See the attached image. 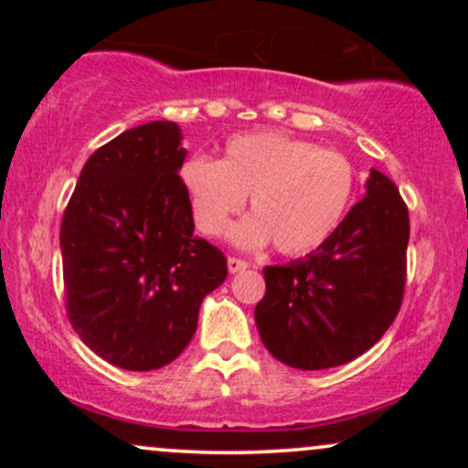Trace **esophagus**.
<instances>
[{
  "instance_id": "esophagus-1",
  "label": "esophagus",
  "mask_w": 468,
  "mask_h": 468,
  "mask_svg": "<svg viewBox=\"0 0 468 468\" xmlns=\"http://www.w3.org/2000/svg\"><path fill=\"white\" fill-rule=\"evenodd\" d=\"M249 268V261L239 260V257H229V272H239Z\"/></svg>"
}]
</instances>
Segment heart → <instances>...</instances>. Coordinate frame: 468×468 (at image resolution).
I'll use <instances>...</instances> for the list:
<instances>
[{
  "label": "heart",
  "instance_id": "heart-1",
  "mask_svg": "<svg viewBox=\"0 0 468 468\" xmlns=\"http://www.w3.org/2000/svg\"><path fill=\"white\" fill-rule=\"evenodd\" d=\"M180 186L200 233L216 238L244 208L255 216L233 230L241 246L275 241L283 255H303L330 238L356 189V169L343 154L283 132L230 138L222 160L191 155Z\"/></svg>",
  "mask_w": 468,
  "mask_h": 468
}]
</instances>
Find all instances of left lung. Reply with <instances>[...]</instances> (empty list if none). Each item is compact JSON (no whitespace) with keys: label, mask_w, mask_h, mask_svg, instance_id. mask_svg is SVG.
<instances>
[{"label":"left lung","mask_w":468,"mask_h":468,"mask_svg":"<svg viewBox=\"0 0 468 468\" xmlns=\"http://www.w3.org/2000/svg\"><path fill=\"white\" fill-rule=\"evenodd\" d=\"M407 244V204L394 182L372 169L367 196L319 249L264 268L255 324L266 350L297 369L336 367L367 352L400 310Z\"/></svg>","instance_id":"obj_1"}]
</instances>
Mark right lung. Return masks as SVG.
Wrapping results in <instances>:
<instances>
[{"label":"right lung","mask_w":468,"mask_h":468,"mask_svg":"<svg viewBox=\"0 0 468 468\" xmlns=\"http://www.w3.org/2000/svg\"><path fill=\"white\" fill-rule=\"evenodd\" d=\"M180 127L144 122L90 155L61 222L66 310L80 341L132 372L165 367L196 335L227 257L193 235Z\"/></svg>","instance_id":"add662e5"}]
</instances>
